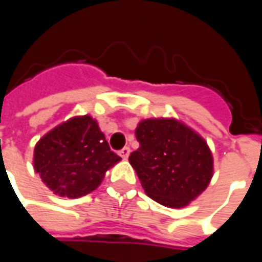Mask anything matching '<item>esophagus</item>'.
<instances>
[{"label":"esophagus","mask_w":262,"mask_h":262,"mask_svg":"<svg viewBox=\"0 0 262 262\" xmlns=\"http://www.w3.org/2000/svg\"><path fill=\"white\" fill-rule=\"evenodd\" d=\"M129 154H130V148H129V147H123L119 151L120 157H122V159H125V160L129 157Z\"/></svg>","instance_id":"34e87169"}]
</instances>
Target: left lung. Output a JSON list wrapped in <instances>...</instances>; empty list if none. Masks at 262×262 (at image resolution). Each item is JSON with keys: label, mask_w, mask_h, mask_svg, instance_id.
Masks as SVG:
<instances>
[{"label": "left lung", "mask_w": 262, "mask_h": 262, "mask_svg": "<svg viewBox=\"0 0 262 262\" xmlns=\"http://www.w3.org/2000/svg\"><path fill=\"white\" fill-rule=\"evenodd\" d=\"M135 135L140 147L129 163L147 196L181 209L208 188L213 156L198 132L174 118H151L140 120Z\"/></svg>", "instance_id": "left-lung-1"}]
</instances>
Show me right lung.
<instances>
[{
	"label": "right lung",
	"instance_id": "right-lung-1",
	"mask_svg": "<svg viewBox=\"0 0 262 262\" xmlns=\"http://www.w3.org/2000/svg\"><path fill=\"white\" fill-rule=\"evenodd\" d=\"M120 160L97 119L84 115L60 123L36 143L33 168L53 193L74 199L95 191Z\"/></svg>",
	"mask_w": 262,
	"mask_h": 262
}]
</instances>
